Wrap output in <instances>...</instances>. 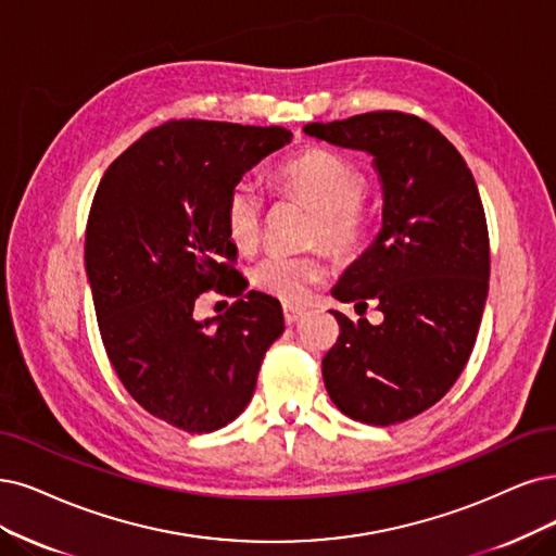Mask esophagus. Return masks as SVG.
<instances>
[{
    "instance_id": "esophagus-1",
    "label": "esophagus",
    "mask_w": 556,
    "mask_h": 556,
    "mask_svg": "<svg viewBox=\"0 0 556 556\" xmlns=\"http://www.w3.org/2000/svg\"><path fill=\"white\" fill-rule=\"evenodd\" d=\"M304 316V309H302V306H283V320L286 323H289V325H293V323H298L300 318Z\"/></svg>"
}]
</instances>
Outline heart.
I'll return each mask as SVG.
<instances>
[{
	"mask_svg": "<svg viewBox=\"0 0 556 556\" xmlns=\"http://www.w3.org/2000/svg\"><path fill=\"white\" fill-rule=\"evenodd\" d=\"M279 190L312 205V242H323L339 258L362 252L368 236V219L362 199L366 178L351 160L339 153L312 149L279 164L275 172ZM263 197L252 182H236L224 203L226 233L238 250H252L261 236ZM327 275L325 256L314 250L306 254L270 252L250 267V283L256 291L286 304H300L312 286Z\"/></svg>",
	"mask_w": 556,
	"mask_h": 556,
	"instance_id": "obj_1",
	"label": "heart"
}]
</instances>
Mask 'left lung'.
I'll return each instance as SVG.
<instances>
[{"label":"left lung","mask_w":556,"mask_h":556,"mask_svg":"<svg viewBox=\"0 0 556 556\" xmlns=\"http://www.w3.org/2000/svg\"><path fill=\"white\" fill-rule=\"evenodd\" d=\"M304 132L371 153L384 194L380 233L332 291L355 309L376 302L384 320L332 312L341 332L323 357L327 394L355 421H407L454 387L479 334L490 240L477 180L415 114L366 112Z\"/></svg>","instance_id":"left-lung-1"}]
</instances>
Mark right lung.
I'll return each instance as SVG.
<instances>
[{
  "instance_id": "1",
  "label": "right lung",
  "mask_w": 556,
  "mask_h": 556,
  "mask_svg": "<svg viewBox=\"0 0 556 556\" xmlns=\"http://www.w3.org/2000/svg\"><path fill=\"white\" fill-rule=\"evenodd\" d=\"M291 137L279 126L167 121L123 151L96 190L85 265L102 345L128 394L188 433H213L242 413L283 332L281 304L244 293L224 203ZM211 288L239 300L197 321L193 302Z\"/></svg>"
}]
</instances>
